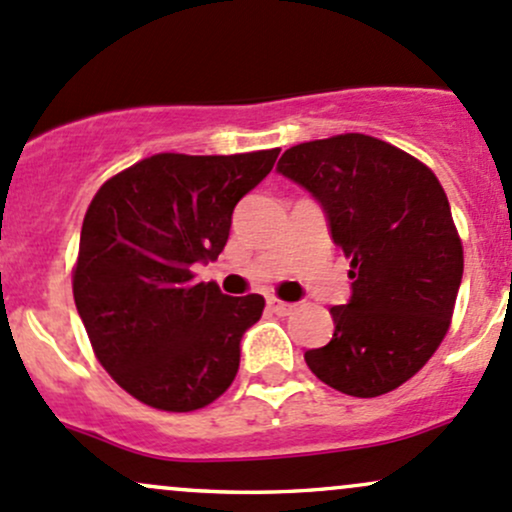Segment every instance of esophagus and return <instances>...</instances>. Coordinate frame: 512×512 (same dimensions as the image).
Returning <instances> with one entry per match:
<instances>
[{
  "label": "esophagus",
  "instance_id": "34e87169",
  "mask_svg": "<svg viewBox=\"0 0 512 512\" xmlns=\"http://www.w3.org/2000/svg\"><path fill=\"white\" fill-rule=\"evenodd\" d=\"M266 302H268V307H271V310L276 312V315H290V312L295 310L293 302H283V300H278V298H268Z\"/></svg>",
  "mask_w": 512,
  "mask_h": 512
}]
</instances>
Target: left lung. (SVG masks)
<instances>
[{
	"instance_id": "obj_1",
	"label": "left lung",
	"mask_w": 512,
	"mask_h": 512,
	"mask_svg": "<svg viewBox=\"0 0 512 512\" xmlns=\"http://www.w3.org/2000/svg\"><path fill=\"white\" fill-rule=\"evenodd\" d=\"M276 170L320 202L351 261V298L329 310L334 334L305 351L307 366L354 398L403 386L442 344L464 273L442 185L410 153L364 134L288 148Z\"/></svg>"
}]
</instances>
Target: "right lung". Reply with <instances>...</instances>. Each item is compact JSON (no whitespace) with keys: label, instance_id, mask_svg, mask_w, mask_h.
I'll return each mask as SVG.
<instances>
[{"label":"right lung","instance_id":"1","mask_svg":"<svg viewBox=\"0 0 512 512\" xmlns=\"http://www.w3.org/2000/svg\"><path fill=\"white\" fill-rule=\"evenodd\" d=\"M278 153H156L92 197L75 305L100 364L141 403L190 412L232 386L241 337L266 300L192 283V268L222 254L236 202L271 173Z\"/></svg>","mask_w":512,"mask_h":512}]
</instances>
